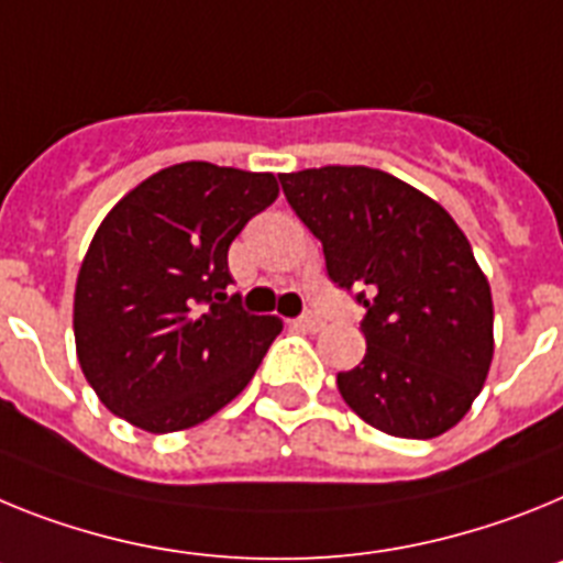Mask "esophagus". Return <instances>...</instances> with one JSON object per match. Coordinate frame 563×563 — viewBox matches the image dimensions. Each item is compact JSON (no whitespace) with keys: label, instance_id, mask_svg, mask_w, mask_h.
I'll return each mask as SVG.
<instances>
[{"label":"esophagus","instance_id":"34e87169","mask_svg":"<svg viewBox=\"0 0 563 563\" xmlns=\"http://www.w3.org/2000/svg\"><path fill=\"white\" fill-rule=\"evenodd\" d=\"M291 325H295V329H302V331H317L322 325V320L317 314H302V317H297V320H291Z\"/></svg>","mask_w":563,"mask_h":563}]
</instances>
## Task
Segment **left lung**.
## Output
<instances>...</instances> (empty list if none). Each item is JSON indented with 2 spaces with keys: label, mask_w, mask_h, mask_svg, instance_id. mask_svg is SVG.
Instances as JSON below:
<instances>
[{
  "label": "left lung",
  "mask_w": 563,
  "mask_h": 563,
  "mask_svg": "<svg viewBox=\"0 0 563 563\" xmlns=\"http://www.w3.org/2000/svg\"><path fill=\"white\" fill-rule=\"evenodd\" d=\"M329 277L365 306L363 363L336 388L371 428L433 439L471 410L493 363V297L451 214L371 166L280 175Z\"/></svg>",
  "instance_id": "8db88e82"
}]
</instances>
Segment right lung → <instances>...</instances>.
<instances>
[{"instance_id":"right-lung-1","label":"right lung","mask_w":563,"mask_h":563,"mask_svg":"<svg viewBox=\"0 0 563 563\" xmlns=\"http://www.w3.org/2000/svg\"><path fill=\"white\" fill-rule=\"evenodd\" d=\"M277 192L272 173L187 161L107 212L73 300L78 365L107 410L173 433L246 388L283 322L249 314L241 295H229L227 254Z\"/></svg>"}]
</instances>
